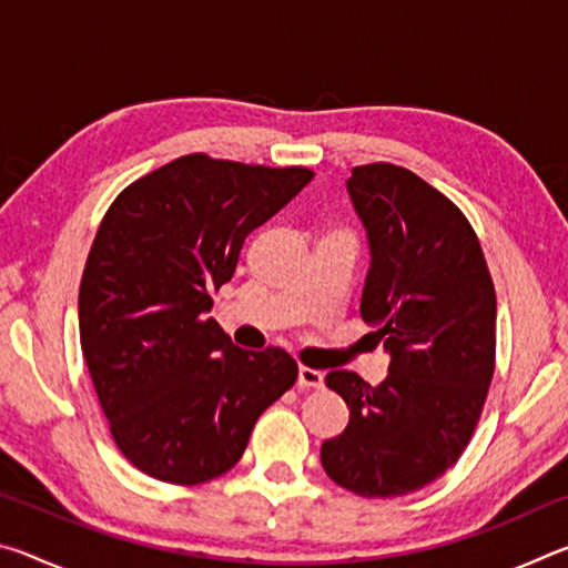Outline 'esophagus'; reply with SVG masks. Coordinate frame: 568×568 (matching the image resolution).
I'll return each instance as SVG.
<instances>
[{
	"label": "esophagus",
	"mask_w": 568,
	"mask_h": 568,
	"mask_svg": "<svg viewBox=\"0 0 568 568\" xmlns=\"http://www.w3.org/2000/svg\"><path fill=\"white\" fill-rule=\"evenodd\" d=\"M323 383H325V376L321 371L305 368V365L297 368V386L301 388H323Z\"/></svg>",
	"instance_id": "1"
}]
</instances>
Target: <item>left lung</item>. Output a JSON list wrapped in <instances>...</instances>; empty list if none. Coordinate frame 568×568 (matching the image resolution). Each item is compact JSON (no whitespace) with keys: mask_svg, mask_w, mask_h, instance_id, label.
I'll return each instance as SVG.
<instances>
[{"mask_svg":"<svg viewBox=\"0 0 568 568\" xmlns=\"http://www.w3.org/2000/svg\"><path fill=\"white\" fill-rule=\"evenodd\" d=\"M368 237L361 315L388 353V378L353 371L325 383L351 408L321 446L335 484L365 498L428 486L474 434L496 353V293L464 213L410 170L378 162L345 180Z\"/></svg>","mask_w":568,"mask_h":568,"instance_id":"1","label":"left lung"}]
</instances>
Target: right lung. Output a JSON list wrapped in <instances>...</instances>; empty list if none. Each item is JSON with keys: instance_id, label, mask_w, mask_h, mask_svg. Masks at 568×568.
<instances>
[{"instance_id": "obj_1", "label": "right lung", "mask_w": 568, "mask_h": 568, "mask_svg": "<svg viewBox=\"0 0 568 568\" xmlns=\"http://www.w3.org/2000/svg\"><path fill=\"white\" fill-rule=\"evenodd\" d=\"M311 180L187 155L110 205L80 285V343L114 444L142 474L180 486L225 474L295 383L285 351L237 348L207 313L245 237Z\"/></svg>"}]
</instances>
